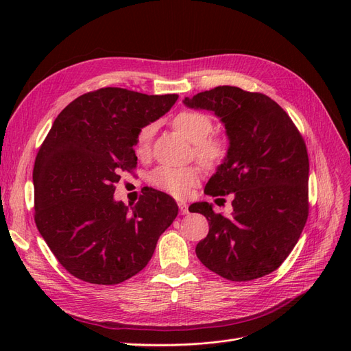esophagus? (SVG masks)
<instances>
[{
	"label": "esophagus",
	"instance_id": "34e87169",
	"mask_svg": "<svg viewBox=\"0 0 351 351\" xmlns=\"http://www.w3.org/2000/svg\"><path fill=\"white\" fill-rule=\"evenodd\" d=\"M178 209H180V214H182V215L189 214V206H187L186 202H178Z\"/></svg>",
	"mask_w": 351,
	"mask_h": 351
}]
</instances>
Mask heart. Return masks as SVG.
Here are the masks:
<instances>
[{"label": "heart", "instance_id": "obj_1", "mask_svg": "<svg viewBox=\"0 0 351 351\" xmlns=\"http://www.w3.org/2000/svg\"><path fill=\"white\" fill-rule=\"evenodd\" d=\"M174 129L183 134L186 139L193 143V154L197 161L208 168L218 165L227 154V146L217 137H209L214 129L212 120L206 114L197 111H182L173 120ZM155 134V125L147 124L136 136V154L147 156L151 152L152 137ZM200 171L196 167H159L151 176V182L155 187L174 197H187L190 190L197 186Z\"/></svg>", "mask_w": 351, "mask_h": 351}]
</instances>
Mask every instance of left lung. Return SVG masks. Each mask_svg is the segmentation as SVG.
<instances>
[{"label":"left lung","instance_id":"obj_1","mask_svg":"<svg viewBox=\"0 0 351 351\" xmlns=\"http://www.w3.org/2000/svg\"><path fill=\"white\" fill-rule=\"evenodd\" d=\"M183 102L214 112L230 141L205 193L231 195V217L215 214L208 202L189 208L209 222L208 236L196 246L199 261L231 281L271 274L295 246L309 215V158L302 134L263 93L218 86Z\"/></svg>","mask_w":351,"mask_h":351}]
</instances>
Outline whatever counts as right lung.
<instances>
[{"label":"right lung","mask_w":351,"mask_h":351,"mask_svg":"<svg viewBox=\"0 0 351 351\" xmlns=\"http://www.w3.org/2000/svg\"><path fill=\"white\" fill-rule=\"evenodd\" d=\"M178 95L102 88L70 102L39 147L35 222L74 277L114 285L141 272L178 206L151 190L134 206L114 199L121 171L136 168V136L171 110Z\"/></svg>","instance_id":"add662e5"}]
</instances>
